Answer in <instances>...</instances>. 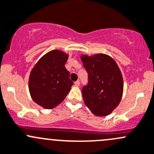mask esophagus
I'll return each instance as SVG.
<instances>
[{
    "instance_id": "1",
    "label": "esophagus",
    "mask_w": 154,
    "mask_h": 154,
    "mask_svg": "<svg viewBox=\"0 0 154 154\" xmlns=\"http://www.w3.org/2000/svg\"><path fill=\"white\" fill-rule=\"evenodd\" d=\"M80 82L79 80H77V81H76L75 82H74V85H75L76 86H79V85H80Z\"/></svg>"
}]
</instances>
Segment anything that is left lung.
<instances>
[{
  "label": "left lung",
  "instance_id": "8db88e82",
  "mask_svg": "<svg viewBox=\"0 0 154 154\" xmlns=\"http://www.w3.org/2000/svg\"><path fill=\"white\" fill-rule=\"evenodd\" d=\"M80 58L88 75V85L82 89L85 106L94 115H109L119 104L123 93V79L119 66L105 54H82Z\"/></svg>",
  "mask_w": 154,
  "mask_h": 154
}]
</instances>
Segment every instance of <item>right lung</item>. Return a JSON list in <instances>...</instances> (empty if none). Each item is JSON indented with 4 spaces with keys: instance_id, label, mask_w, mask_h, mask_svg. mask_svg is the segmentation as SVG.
Returning <instances> with one entry per match:
<instances>
[{
    "instance_id": "obj_1",
    "label": "right lung",
    "mask_w": 154,
    "mask_h": 154,
    "mask_svg": "<svg viewBox=\"0 0 154 154\" xmlns=\"http://www.w3.org/2000/svg\"><path fill=\"white\" fill-rule=\"evenodd\" d=\"M68 55L60 50L44 54L32 69L29 90L35 103L46 109L60 104L70 91L73 82L65 67Z\"/></svg>"
}]
</instances>
